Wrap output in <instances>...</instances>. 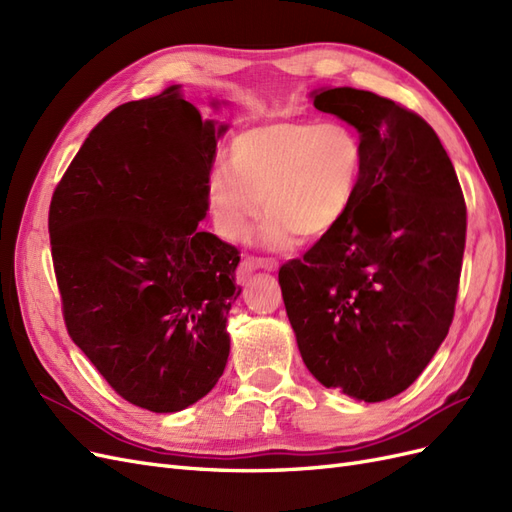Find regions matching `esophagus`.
<instances>
[{"instance_id": "34e87169", "label": "esophagus", "mask_w": 512, "mask_h": 512, "mask_svg": "<svg viewBox=\"0 0 512 512\" xmlns=\"http://www.w3.org/2000/svg\"><path fill=\"white\" fill-rule=\"evenodd\" d=\"M256 269L275 271L277 260L275 258H260V256H245V260L241 262V273H252Z\"/></svg>"}]
</instances>
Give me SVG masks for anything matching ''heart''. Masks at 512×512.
Masks as SVG:
<instances>
[{"mask_svg":"<svg viewBox=\"0 0 512 512\" xmlns=\"http://www.w3.org/2000/svg\"><path fill=\"white\" fill-rule=\"evenodd\" d=\"M365 151L356 132L339 121L280 119L241 132L228 149L226 168L207 183L215 230L243 241L260 218V241L271 250L294 237L312 243L344 222L359 196Z\"/></svg>","mask_w":512,"mask_h":512,"instance_id":"b5f03b06","label":"heart"}]
</instances>
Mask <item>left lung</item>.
Returning <instances> with one entry per match:
<instances>
[{
  "label": "left lung",
  "instance_id": "obj_1",
  "mask_svg": "<svg viewBox=\"0 0 512 512\" xmlns=\"http://www.w3.org/2000/svg\"><path fill=\"white\" fill-rule=\"evenodd\" d=\"M314 106L361 134L359 196L335 230L280 269L303 363L327 389L363 401L406 391L455 316L468 211L429 123L352 87Z\"/></svg>",
  "mask_w": 512,
  "mask_h": 512
}]
</instances>
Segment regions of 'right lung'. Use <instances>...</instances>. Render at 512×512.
I'll return each mask as SVG.
<instances>
[{"mask_svg":"<svg viewBox=\"0 0 512 512\" xmlns=\"http://www.w3.org/2000/svg\"><path fill=\"white\" fill-rule=\"evenodd\" d=\"M224 132L179 85L126 102L89 132L51 198L68 335L117 395L149 412L192 406L228 361L241 256L198 226Z\"/></svg>","mask_w":512,"mask_h":512,"instance_id":"1","label":"right lung"}]
</instances>
